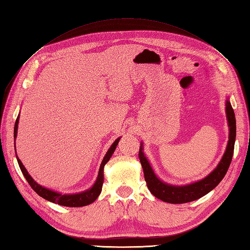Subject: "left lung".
Segmentation results:
<instances>
[{
    "label": "left lung",
    "mask_w": 250,
    "mask_h": 250,
    "mask_svg": "<svg viewBox=\"0 0 250 250\" xmlns=\"http://www.w3.org/2000/svg\"><path fill=\"white\" fill-rule=\"evenodd\" d=\"M225 110H226V117L229 127V140L227 143L226 150H225V153L222 157L221 161L218 162L217 167L213 169L209 175H207L203 179L192 182V184L185 186H175L169 185L167 182H164L163 180H161L155 174L147 157L145 156L143 150V142H141L139 150L140 162H141L144 178L146 184H147L148 190L155 197L162 200V202L169 204L190 203L193 202V200H196L200 197L205 196L206 194L211 192L213 188L220 184L222 179L225 177V175H226L231 160H232L236 135L235 115L232 106L230 104L228 96L226 100V109H225Z\"/></svg>",
    "instance_id": "1"
}]
</instances>
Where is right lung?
Listing matches in <instances>:
<instances>
[{
    "instance_id": "add662e5",
    "label": "right lung",
    "mask_w": 250,
    "mask_h": 250,
    "mask_svg": "<svg viewBox=\"0 0 250 250\" xmlns=\"http://www.w3.org/2000/svg\"><path fill=\"white\" fill-rule=\"evenodd\" d=\"M19 119H20V113H19V115H18V118L16 120V124H15V130H14L15 142H16V138H17V133H18V124H19ZM120 139H121V137L115 140V141L112 143V145L107 150L104 159H103V161L101 163L99 175H97V178L93 184V186L91 187L90 188H88V190L81 192V193L62 194L60 192L51 190V188L39 185L38 182L35 181L32 176L28 174L27 169L25 168V167L23 166V163L19 159V157L17 156V154H16V157H17L18 163H19V167L21 168V172L24 175V177H25V179L27 180L29 186L32 187L33 190L36 193H37L39 196L48 200V202L57 204V205H60V206L83 207V206H88L90 204H92L93 202H95L96 198L100 196V194L102 192L103 184H104V167H105V164L109 161V159H110L111 156L113 155L114 150H115V148H117L118 143L120 141ZM15 150H16V143H15Z\"/></svg>"
}]
</instances>
